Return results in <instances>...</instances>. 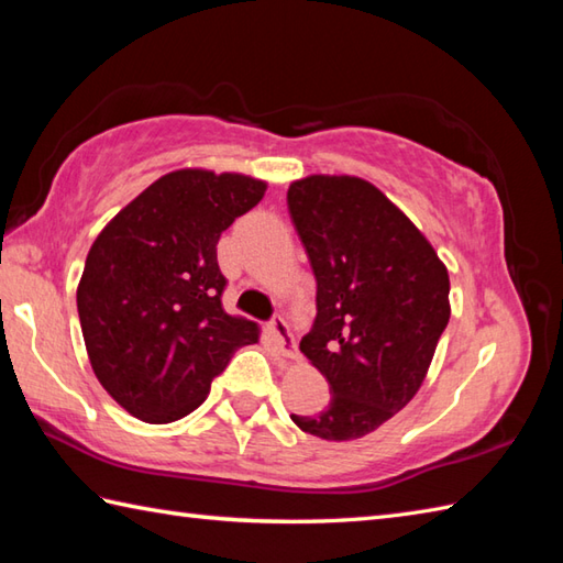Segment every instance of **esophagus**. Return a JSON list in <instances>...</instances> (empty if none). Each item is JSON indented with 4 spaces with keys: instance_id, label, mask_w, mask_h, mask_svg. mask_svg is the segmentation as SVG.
<instances>
[{
    "instance_id": "obj_1",
    "label": "esophagus",
    "mask_w": 563,
    "mask_h": 563,
    "mask_svg": "<svg viewBox=\"0 0 563 563\" xmlns=\"http://www.w3.org/2000/svg\"><path fill=\"white\" fill-rule=\"evenodd\" d=\"M268 333H271V339L275 341V345H278V351L285 357H290V361H297V357H300V353H297V345H295V339H292V333H290L288 321H285L283 317H275L271 321Z\"/></svg>"
}]
</instances>
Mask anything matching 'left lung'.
<instances>
[{"instance_id": "8db88e82", "label": "left lung", "mask_w": 563, "mask_h": 563, "mask_svg": "<svg viewBox=\"0 0 563 563\" xmlns=\"http://www.w3.org/2000/svg\"><path fill=\"white\" fill-rule=\"evenodd\" d=\"M288 210L317 278L314 329L300 351L331 389L319 413L290 418L321 440H357L421 389L450 321V275L423 232L365 178H300Z\"/></svg>"}]
</instances>
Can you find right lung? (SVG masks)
<instances>
[{"mask_svg":"<svg viewBox=\"0 0 563 563\" xmlns=\"http://www.w3.org/2000/svg\"><path fill=\"white\" fill-rule=\"evenodd\" d=\"M268 184L178 169L130 200L91 244L77 309L101 387L145 423H172L208 399L210 382L258 327L222 309L220 234Z\"/></svg>","mask_w":563,"mask_h":563,"instance_id":"obj_1","label":"right lung"}]
</instances>
